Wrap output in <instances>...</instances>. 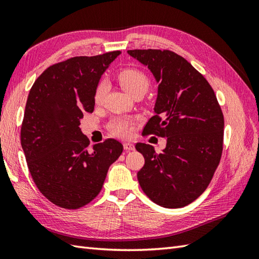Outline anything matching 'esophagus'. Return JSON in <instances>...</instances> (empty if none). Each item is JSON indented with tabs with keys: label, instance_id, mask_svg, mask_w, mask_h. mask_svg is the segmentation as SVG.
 Segmentation results:
<instances>
[{
	"label": "esophagus",
	"instance_id": "1",
	"mask_svg": "<svg viewBox=\"0 0 259 259\" xmlns=\"http://www.w3.org/2000/svg\"><path fill=\"white\" fill-rule=\"evenodd\" d=\"M123 148H124V150L130 151V150H134L135 149V145L133 144V142H124Z\"/></svg>",
	"mask_w": 259,
	"mask_h": 259
}]
</instances>
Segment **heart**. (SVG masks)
Returning a JSON list of instances; mask_svg holds the SVG:
<instances>
[{
  "label": "heart",
  "mask_w": 259,
  "mask_h": 259,
  "mask_svg": "<svg viewBox=\"0 0 259 259\" xmlns=\"http://www.w3.org/2000/svg\"><path fill=\"white\" fill-rule=\"evenodd\" d=\"M117 79L119 81L120 85L122 87V89L125 90L131 96L138 95V93H144L148 90V88L150 85V80L148 78V75L139 69L136 68H124L121 69L118 74ZM108 89L107 82L102 80L99 82V84L96 88L95 91V100L97 103H100ZM134 120L129 118H115L111 124H110V131L111 134L120 137H129L133 131Z\"/></svg>",
  "instance_id": "b5f03b06"
}]
</instances>
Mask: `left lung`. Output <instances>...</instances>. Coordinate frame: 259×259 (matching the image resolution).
<instances>
[{
    "mask_svg": "<svg viewBox=\"0 0 259 259\" xmlns=\"http://www.w3.org/2000/svg\"><path fill=\"white\" fill-rule=\"evenodd\" d=\"M147 65L158 85L156 114L144 131L167 138L157 153L138 142L145 158L137 175L142 191L164 208H181L196 200L213 177L224 146V114L211 85L186 59L170 50H129Z\"/></svg>",
    "mask_w": 259,
    "mask_h": 259,
    "instance_id": "left-lung-1",
    "label": "left lung"
}]
</instances>
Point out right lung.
<instances>
[{"label": "right lung", "mask_w": 259, "mask_h": 259, "mask_svg": "<svg viewBox=\"0 0 259 259\" xmlns=\"http://www.w3.org/2000/svg\"><path fill=\"white\" fill-rule=\"evenodd\" d=\"M121 52L74 57L50 65L33 83L21 125V145L37 189L54 205L79 209L101 191L123 147L114 139L90 146L80 121L95 110L102 73Z\"/></svg>", "instance_id": "right-lung-1"}]
</instances>
